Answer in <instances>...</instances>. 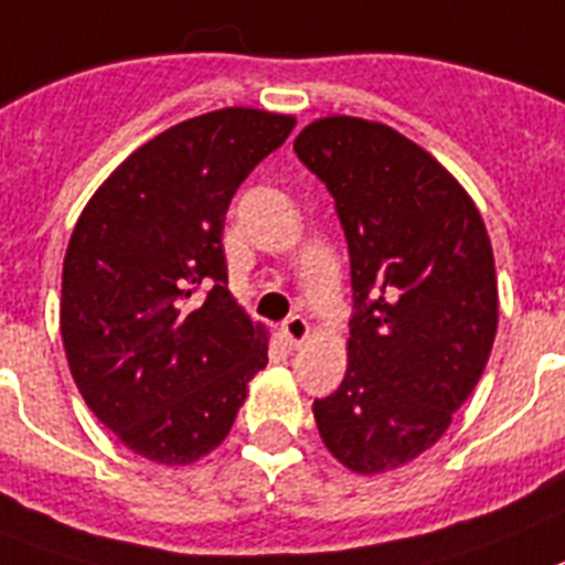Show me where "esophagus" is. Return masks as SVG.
I'll return each instance as SVG.
<instances>
[{
	"label": "esophagus",
	"mask_w": 565,
	"mask_h": 565,
	"mask_svg": "<svg viewBox=\"0 0 565 565\" xmlns=\"http://www.w3.org/2000/svg\"><path fill=\"white\" fill-rule=\"evenodd\" d=\"M282 338H286V343L291 349L302 347V343H306V340L311 338L309 320H306V317H300V315L288 317L286 323H282Z\"/></svg>",
	"instance_id": "34e87169"
}]
</instances>
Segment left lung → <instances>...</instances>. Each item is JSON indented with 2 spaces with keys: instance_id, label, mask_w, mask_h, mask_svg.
Listing matches in <instances>:
<instances>
[{
  "instance_id": "1",
  "label": "left lung",
  "mask_w": 565,
  "mask_h": 565,
  "mask_svg": "<svg viewBox=\"0 0 565 565\" xmlns=\"http://www.w3.org/2000/svg\"><path fill=\"white\" fill-rule=\"evenodd\" d=\"M294 152L334 195L355 294L347 375L315 401L317 430L375 477L430 450L482 377L500 320L491 239L468 190L393 126L329 115Z\"/></svg>"
}]
</instances>
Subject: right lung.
<instances>
[{
    "label": "right lung",
    "instance_id": "right-lung-1",
    "mask_svg": "<svg viewBox=\"0 0 565 565\" xmlns=\"http://www.w3.org/2000/svg\"><path fill=\"white\" fill-rule=\"evenodd\" d=\"M294 129L227 106L170 126L97 188L63 259L60 334L88 409L132 454L193 465L216 450L268 363V332L227 291L233 193ZM209 288L202 303L189 297Z\"/></svg>",
    "mask_w": 565,
    "mask_h": 565
}]
</instances>
